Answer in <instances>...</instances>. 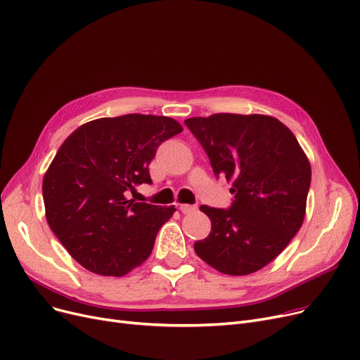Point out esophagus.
<instances>
[{
	"instance_id": "esophagus-1",
	"label": "esophagus",
	"mask_w": 360,
	"mask_h": 360,
	"mask_svg": "<svg viewBox=\"0 0 360 360\" xmlns=\"http://www.w3.org/2000/svg\"><path fill=\"white\" fill-rule=\"evenodd\" d=\"M195 209L197 206H193V205H179V210L182 213H193Z\"/></svg>"
}]
</instances>
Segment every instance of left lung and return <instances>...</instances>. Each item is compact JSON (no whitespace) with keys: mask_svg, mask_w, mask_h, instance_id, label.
I'll use <instances>...</instances> for the list:
<instances>
[{"mask_svg":"<svg viewBox=\"0 0 360 360\" xmlns=\"http://www.w3.org/2000/svg\"><path fill=\"white\" fill-rule=\"evenodd\" d=\"M185 124L207 153L216 178L232 182L229 209L201 206L210 233L194 244L200 259L226 275L271 263L303 225L311 169L283 122L264 115L216 113Z\"/></svg>","mask_w":360,"mask_h":360,"instance_id":"left-lung-1","label":"left lung"}]
</instances>
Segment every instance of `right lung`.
<instances>
[{"mask_svg": "<svg viewBox=\"0 0 360 360\" xmlns=\"http://www.w3.org/2000/svg\"><path fill=\"white\" fill-rule=\"evenodd\" d=\"M179 132L175 119L134 113L91 120L61 144L42 181L45 217L85 269L123 276L148 259L159 229L176 209L127 195L151 184L155 151Z\"/></svg>", "mask_w": 360, "mask_h": 360, "instance_id": "right-lung-1", "label": "right lung"}]
</instances>
